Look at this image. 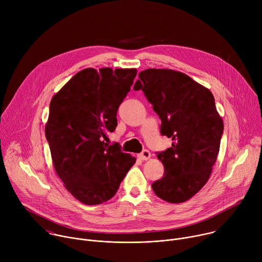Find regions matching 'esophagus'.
Listing matches in <instances>:
<instances>
[{"label": "esophagus", "mask_w": 262, "mask_h": 262, "mask_svg": "<svg viewBox=\"0 0 262 262\" xmlns=\"http://www.w3.org/2000/svg\"><path fill=\"white\" fill-rule=\"evenodd\" d=\"M150 157H151V155H150V152L147 150V149H145V150H143L141 154L138 155V158L141 161H147V160L150 159Z\"/></svg>", "instance_id": "34e87169"}]
</instances>
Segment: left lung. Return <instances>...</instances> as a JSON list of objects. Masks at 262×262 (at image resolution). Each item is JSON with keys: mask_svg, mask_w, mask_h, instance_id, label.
I'll use <instances>...</instances> for the list:
<instances>
[{"mask_svg": "<svg viewBox=\"0 0 262 262\" xmlns=\"http://www.w3.org/2000/svg\"><path fill=\"white\" fill-rule=\"evenodd\" d=\"M134 90L144 92L162 120L161 134L173 141L158 152L165 172L154 192L169 203L191 199L209 179L224 130L212 93L185 73L157 68L141 71Z\"/></svg>", "mask_w": 262, "mask_h": 262, "instance_id": "1", "label": "left lung"}]
</instances>
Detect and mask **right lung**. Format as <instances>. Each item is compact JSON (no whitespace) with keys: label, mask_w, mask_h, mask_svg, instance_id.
Wrapping results in <instances>:
<instances>
[{"label":"right lung","mask_w":262,"mask_h":262,"mask_svg":"<svg viewBox=\"0 0 262 262\" xmlns=\"http://www.w3.org/2000/svg\"><path fill=\"white\" fill-rule=\"evenodd\" d=\"M136 76V68H86L51 100L46 137L54 167L66 190L84 204L110 200L136 163L118 143L104 142L117 126L118 107Z\"/></svg>","instance_id":"obj_1"}]
</instances>
